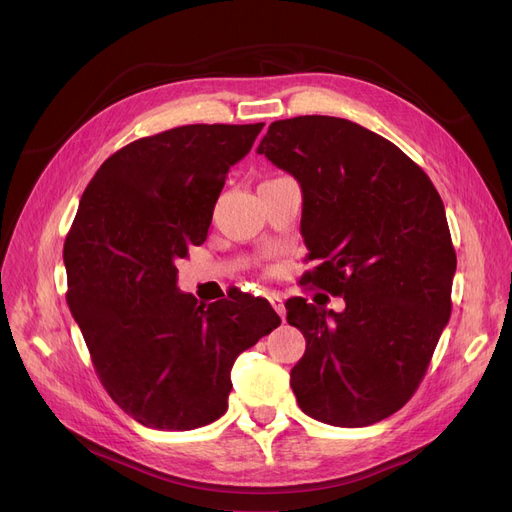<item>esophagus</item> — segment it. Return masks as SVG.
<instances>
[{
    "label": "esophagus",
    "mask_w": 512,
    "mask_h": 512,
    "mask_svg": "<svg viewBox=\"0 0 512 512\" xmlns=\"http://www.w3.org/2000/svg\"><path fill=\"white\" fill-rule=\"evenodd\" d=\"M270 303H272V307L276 309V313L284 319V315H286V307H284V301H282V297H280V294H270Z\"/></svg>",
    "instance_id": "34e87169"
}]
</instances>
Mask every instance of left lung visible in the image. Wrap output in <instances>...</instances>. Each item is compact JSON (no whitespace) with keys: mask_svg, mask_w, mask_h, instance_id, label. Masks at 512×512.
<instances>
[{"mask_svg":"<svg viewBox=\"0 0 512 512\" xmlns=\"http://www.w3.org/2000/svg\"><path fill=\"white\" fill-rule=\"evenodd\" d=\"M257 153L301 184V234L317 261L305 282L346 303H286L307 340L292 392L317 421L378 423L415 394L448 324L456 255L444 203L413 159L344 118L272 122Z\"/></svg>","mask_w":512,"mask_h":512,"instance_id":"obj_1","label":"left lung"}]
</instances>
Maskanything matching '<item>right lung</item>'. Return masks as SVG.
Instances as JSON below:
<instances>
[{
  "label": "right lung",
  "instance_id": "add662e5",
  "mask_svg": "<svg viewBox=\"0 0 512 512\" xmlns=\"http://www.w3.org/2000/svg\"><path fill=\"white\" fill-rule=\"evenodd\" d=\"M259 124H188L107 157L66 236V301L116 405L153 429L220 419L236 357L280 326L265 299L211 305L176 286V261L203 245L228 170Z\"/></svg>",
  "mask_w": 512,
  "mask_h": 512
}]
</instances>
